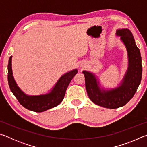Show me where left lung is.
Here are the masks:
<instances>
[{
	"mask_svg": "<svg viewBox=\"0 0 147 147\" xmlns=\"http://www.w3.org/2000/svg\"><path fill=\"white\" fill-rule=\"evenodd\" d=\"M116 35L125 45L128 53V66L118 87L109 89L101 88L95 74L84 71L87 93L94 104L104 108L115 109L127 104L133 97L141 83L142 65L140 51L136 46L134 36L127 28L119 29Z\"/></svg>",
	"mask_w": 147,
	"mask_h": 147,
	"instance_id": "left-lung-1",
	"label": "left lung"
}]
</instances>
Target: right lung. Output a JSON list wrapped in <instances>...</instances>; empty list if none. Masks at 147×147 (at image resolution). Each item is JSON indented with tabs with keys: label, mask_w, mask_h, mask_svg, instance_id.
<instances>
[{
	"label": "right lung",
	"mask_w": 147,
	"mask_h": 147,
	"mask_svg": "<svg viewBox=\"0 0 147 147\" xmlns=\"http://www.w3.org/2000/svg\"><path fill=\"white\" fill-rule=\"evenodd\" d=\"M11 58L12 56L9 57L8 65L9 88L22 106L35 112H43L59 105L63 100L69 84L78 73L77 69H74L63 74L48 93L40 95H28L19 88L15 81L12 73Z\"/></svg>",
	"instance_id": "1"
}]
</instances>
